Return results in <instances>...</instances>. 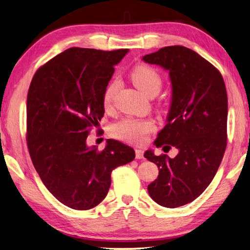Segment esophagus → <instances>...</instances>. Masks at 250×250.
I'll return each mask as SVG.
<instances>
[{
    "mask_svg": "<svg viewBox=\"0 0 250 250\" xmlns=\"http://www.w3.org/2000/svg\"><path fill=\"white\" fill-rule=\"evenodd\" d=\"M135 153H136V159H144V151H143V150L136 149Z\"/></svg>",
    "mask_w": 250,
    "mask_h": 250,
    "instance_id": "obj_1",
    "label": "esophagus"
}]
</instances>
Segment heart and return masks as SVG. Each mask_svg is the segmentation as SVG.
<instances>
[{"mask_svg":"<svg viewBox=\"0 0 250 250\" xmlns=\"http://www.w3.org/2000/svg\"><path fill=\"white\" fill-rule=\"evenodd\" d=\"M131 79L141 91L148 96L153 92H159L162 86V77L155 68L148 65H139L131 72ZM120 88L119 79H113L107 83L102 95V102L105 107L112 104L117 90ZM155 122L151 119H135V117L125 116L113 123L110 131L113 137L125 143L141 145L146 143L152 131L155 130Z\"/></svg>","mask_w":250,"mask_h":250,"instance_id":"heart-1","label":"heart"}]
</instances>
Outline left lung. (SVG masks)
Segmentation results:
<instances>
[{
	"label": "left lung",
	"instance_id": "left-lung-1",
	"mask_svg": "<svg viewBox=\"0 0 250 250\" xmlns=\"http://www.w3.org/2000/svg\"><path fill=\"white\" fill-rule=\"evenodd\" d=\"M143 60L167 69L172 82L167 124L154 144L180 151L174 159L145 152L160 169L148 192L160 206L176 208L205 191L222 161L228 143L227 88L218 68L183 45L164 46Z\"/></svg>",
	"mask_w": 250,
	"mask_h": 250
}]
</instances>
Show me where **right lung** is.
Instances as JSON below:
<instances>
[{"mask_svg":"<svg viewBox=\"0 0 250 250\" xmlns=\"http://www.w3.org/2000/svg\"><path fill=\"white\" fill-rule=\"evenodd\" d=\"M128 49L69 48L37 69L27 96L28 150L36 171L56 199L89 210L105 198L111 173L135 151L107 139L88 147L87 137L104 114L102 95Z\"/></svg>","mask_w":250,"mask_h":250,"instance_id":"right-lung-1","label":"right lung"}]
</instances>
